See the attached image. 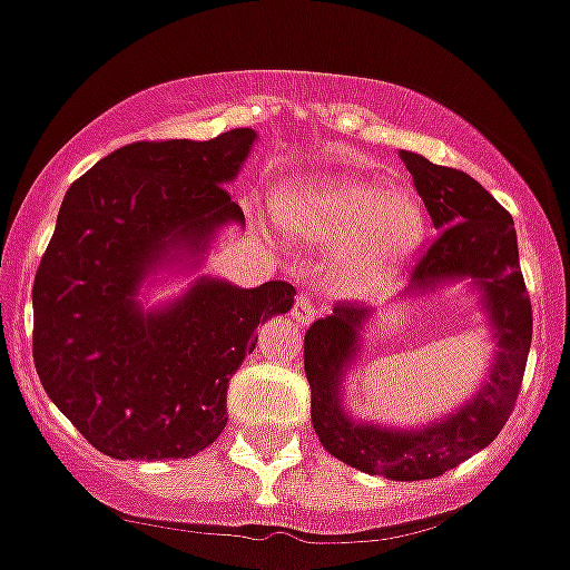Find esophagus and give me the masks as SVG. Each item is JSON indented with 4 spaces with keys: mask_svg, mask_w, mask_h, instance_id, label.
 I'll list each match as a JSON object with an SVG mask.
<instances>
[{
    "mask_svg": "<svg viewBox=\"0 0 570 570\" xmlns=\"http://www.w3.org/2000/svg\"><path fill=\"white\" fill-rule=\"evenodd\" d=\"M293 321H296L298 326H307L313 324L315 315H318V309H315L313 298L309 296H296V304H293Z\"/></svg>",
    "mask_w": 570,
    "mask_h": 570,
    "instance_id": "esophagus-1",
    "label": "esophagus"
}]
</instances>
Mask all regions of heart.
Listing matches in <instances>:
<instances>
[{
	"mask_svg": "<svg viewBox=\"0 0 570 570\" xmlns=\"http://www.w3.org/2000/svg\"><path fill=\"white\" fill-rule=\"evenodd\" d=\"M274 216L291 238L332 246L326 283L346 296H365L391 283L426 235L424 207L413 188H380L357 177H309L277 190Z\"/></svg>",
	"mask_w": 570,
	"mask_h": 570,
	"instance_id": "b5f03b06",
	"label": "heart"
}]
</instances>
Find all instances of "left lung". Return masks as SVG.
<instances>
[{
  "label": "left lung",
  "instance_id": "left-lung-1",
  "mask_svg": "<svg viewBox=\"0 0 570 570\" xmlns=\"http://www.w3.org/2000/svg\"><path fill=\"white\" fill-rule=\"evenodd\" d=\"M419 196L441 229L415 266L402 298H419L463 283L476 293L495 343L488 376L469 402L424 426H391L354 419L346 407L348 371L363 348V332L374 309L335 304L304 335L309 413L321 446L371 476L415 482L446 474L495 441L515 407L532 346V304L518 263L512 216L465 171L435 166L415 151H402Z\"/></svg>",
  "mask_w": 570,
  "mask_h": 570
}]
</instances>
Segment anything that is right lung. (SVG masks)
Listing matches in <instances>:
<instances>
[{"mask_svg": "<svg viewBox=\"0 0 570 570\" xmlns=\"http://www.w3.org/2000/svg\"><path fill=\"white\" fill-rule=\"evenodd\" d=\"M255 129L210 140H138L101 157L60 205L32 285V357L43 391L112 460L199 454L227 426V385L255 330L293 307V285L196 277L146 307L157 274H194L224 227H246L224 185Z\"/></svg>", "mask_w": 570, "mask_h": 570, "instance_id": "right-lung-1", "label": "right lung"}]
</instances>
